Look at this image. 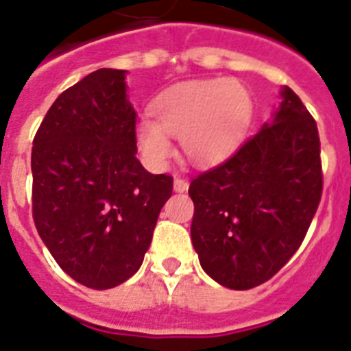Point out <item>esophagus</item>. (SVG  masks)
I'll return each instance as SVG.
<instances>
[{"label":"esophagus","mask_w":351,"mask_h":351,"mask_svg":"<svg viewBox=\"0 0 351 351\" xmlns=\"http://www.w3.org/2000/svg\"><path fill=\"white\" fill-rule=\"evenodd\" d=\"M188 181L186 179H182V178H176L173 179V191H178V193H182V191H186L188 190Z\"/></svg>","instance_id":"obj_1"}]
</instances>
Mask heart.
Instances as JSON below:
<instances>
[{
	"instance_id": "1",
	"label": "heart",
	"mask_w": 351,
	"mask_h": 351,
	"mask_svg": "<svg viewBox=\"0 0 351 351\" xmlns=\"http://www.w3.org/2000/svg\"><path fill=\"white\" fill-rule=\"evenodd\" d=\"M252 113V99L241 83L206 80L173 86L158 99L156 121L142 119L136 128L143 158L163 165L173 152L169 136L197 167L223 160L238 145Z\"/></svg>"
}]
</instances>
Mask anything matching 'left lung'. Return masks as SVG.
Listing matches in <instances>:
<instances>
[{"instance_id": "8db88e82", "label": "left lung", "mask_w": 351, "mask_h": 351, "mask_svg": "<svg viewBox=\"0 0 351 351\" xmlns=\"http://www.w3.org/2000/svg\"><path fill=\"white\" fill-rule=\"evenodd\" d=\"M280 99L271 121L188 190L200 266L229 289L274 277L302 245L322 199L316 122L289 86Z\"/></svg>"}]
</instances>
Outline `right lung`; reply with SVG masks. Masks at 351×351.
<instances>
[{
  "instance_id": "add662e5",
  "label": "right lung",
  "mask_w": 351,
  "mask_h": 351,
  "mask_svg": "<svg viewBox=\"0 0 351 351\" xmlns=\"http://www.w3.org/2000/svg\"><path fill=\"white\" fill-rule=\"evenodd\" d=\"M125 71L99 69L58 95L32 149L33 220L60 268L92 289L133 277L173 179L136 160Z\"/></svg>"
}]
</instances>
